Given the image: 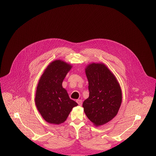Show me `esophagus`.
<instances>
[{"mask_svg": "<svg viewBox=\"0 0 156 156\" xmlns=\"http://www.w3.org/2000/svg\"><path fill=\"white\" fill-rule=\"evenodd\" d=\"M77 103H78V105L79 106H82V100H77Z\"/></svg>", "mask_w": 156, "mask_h": 156, "instance_id": "esophagus-1", "label": "esophagus"}]
</instances>
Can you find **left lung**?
Wrapping results in <instances>:
<instances>
[{
    "label": "left lung",
    "instance_id": "1",
    "mask_svg": "<svg viewBox=\"0 0 156 156\" xmlns=\"http://www.w3.org/2000/svg\"><path fill=\"white\" fill-rule=\"evenodd\" d=\"M89 97L83 103L84 112L96 126L111 121L122 103V91L116 77L103 63H91L85 68Z\"/></svg>",
    "mask_w": 156,
    "mask_h": 156
}]
</instances>
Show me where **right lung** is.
I'll return each mask as SVG.
<instances>
[{"label":"right lung","mask_w":156,"mask_h":156,"mask_svg":"<svg viewBox=\"0 0 156 156\" xmlns=\"http://www.w3.org/2000/svg\"><path fill=\"white\" fill-rule=\"evenodd\" d=\"M72 66L62 60L51 62L41 75L35 93V105L45 121L53 124L64 122L78 104L70 99L62 82Z\"/></svg>","instance_id":"obj_1"}]
</instances>
